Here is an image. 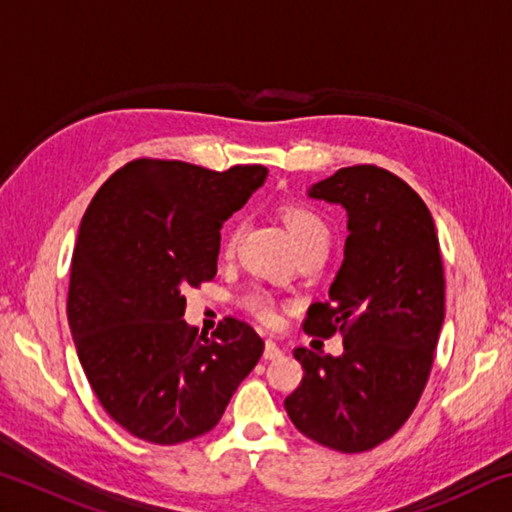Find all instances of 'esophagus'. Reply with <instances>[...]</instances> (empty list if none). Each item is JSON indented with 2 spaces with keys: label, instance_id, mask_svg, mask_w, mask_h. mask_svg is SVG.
<instances>
[{
  "label": "esophagus",
  "instance_id": "1",
  "mask_svg": "<svg viewBox=\"0 0 512 512\" xmlns=\"http://www.w3.org/2000/svg\"><path fill=\"white\" fill-rule=\"evenodd\" d=\"M264 357H266V359H277V357H282L280 345H277L275 341L268 339V341H266V348H264Z\"/></svg>",
  "mask_w": 512,
  "mask_h": 512
}]
</instances>
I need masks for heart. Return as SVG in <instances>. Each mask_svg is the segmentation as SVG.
<instances>
[{"label":"heart","instance_id":"heart-1","mask_svg":"<svg viewBox=\"0 0 512 512\" xmlns=\"http://www.w3.org/2000/svg\"><path fill=\"white\" fill-rule=\"evenodd\" d=\"M282 219H284V223H287L289 235L298 250H305L311 246H329V237H332L329 225L323 216H320L316 210H311V207L298 205V203L284 205ZM237 239H239V225L230 230L228 241H225V250H228V253L235 248ZM246 305L250 307V311H255V314L262 320H275V316H277L273 300L268 298L264 291L250 293V296L246 298Z\"/></svg>","mask_w":512,"mask_h":512}]
</instances>
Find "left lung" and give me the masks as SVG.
<instances>
[{
	"label": "left lung",
	"mask_w": 512,
	"mask_h": 512,
	"mask_svg": "<svg viewBox=\"0 0 512 512\" xmlns=\"http://www.w3.org/2000/svg\"><path fill=\"white\" fill-rule=\"evenodd\" d=\"M348 212L343 264L305 332L343 334V354L296 348L305 377L284 400L291 422L343 454L368 452L409 420L445 320L443 257L431 212L391 171L359 164L311 185Z\"/></svg>",
	"instance_id": "left-lung-1"
}]
</instances>
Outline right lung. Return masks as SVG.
Returning <instances> with one entry per match:
<instances>
[{
  "mask_svg": "<svg viewBox=\"0 0 512 512\" xmlns=\"http://www.w3.org/2000/svg\"><path fill=\"white\" fill-rule=\"evenodd\" d=\"M266 167L210 171L135 160L83 214L67 320L92 391L133 436L176 445L219 424L264 341L225 318L212 339L189 327L185 289L216 275L221 228L264 185Z\"/></svg>",
  "mask_w": 512,
  "mask_h": 512,
  "instance_id": "obj_1",
  "label": "right lung"
}]
</instances>
